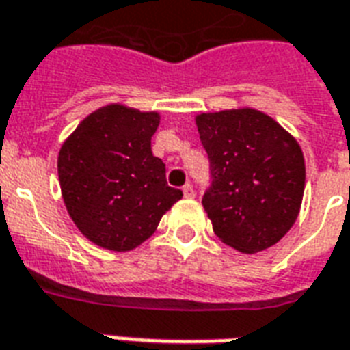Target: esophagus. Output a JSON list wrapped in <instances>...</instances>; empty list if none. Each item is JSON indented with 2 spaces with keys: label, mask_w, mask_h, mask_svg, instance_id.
<instances>
[{
  "label": "esophagus",
  "mask_w": 350,
  "mask_h": 350,
  "mask_svg": "<svg viewBox=\"0 0 350 350\" xmlns=\"http://www.w3.org/2000/svg\"><path fill=\"white\" fill-rule=\"evenodd\" d=\"M183 193H185V197H188V199L196 197V190H193V186H191V185L183 186Z\"/></svg>",
  "instance_id": "esophagus-1"
}]
</instances>
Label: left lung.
<instances>
[{"instance_id":"8db88e82","label":"left lung","mask_w":350,"mask_h":350,"mask_svg":"<svg viewBox=\"0 0 350 350\" xmlns=\"http://www.w3.org/2000/svg\"><path fill=\"white\" fill-rule=\"evenodd\" d=\"M196 123L210 162L203 206L215 236L249 254L275 245L303 201L306 173L297 140L253 109L201 114Z\"/></svg>"}]
</instances>
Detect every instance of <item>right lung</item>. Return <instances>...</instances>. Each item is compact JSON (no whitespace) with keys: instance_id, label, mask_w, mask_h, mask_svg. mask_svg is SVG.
Listing matches in <instances>:
<instances>
[{"instance_id":"right-lung-1","label":"right lung","mask_w":350,"mask_h":350,"mask_svg":"<svg viewBox=\"0 0 350 350\" xmlns=\"http://www.w3.org/2000/svg\"><path fill=\"white\" fill-rule=\"evenodd\" d=\"M160 116L122 105L92 112L59 153L62 199L90 241L131 251L159 227L183 197L165 183L164 162L151 151Z\"/></svg>"}]
</instances>
